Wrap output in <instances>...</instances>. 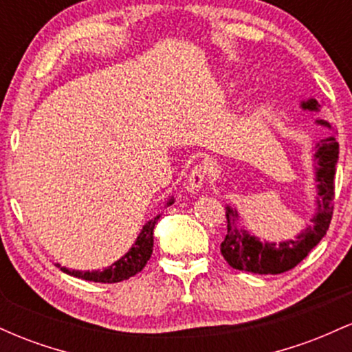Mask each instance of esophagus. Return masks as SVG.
I'll list each match as a JSON object with an SVG mask.
<instances>
[{
  "mask_svg": "<svg viewBox=\"0 0 352 352\" xmlns=\"http://www.w3.org/2000/svg\"><path fill=\"white\" fill-rule=\"evenodd\" d=\"M208 177L207 165L199 164L192 168L188 173V190L190 192H199V190L204 187L205 180Z\"/></svg>",
  "mask_w": 352,
  "mask_h": 352,
  "instance_id": "34e87169",
  "label": "esophagus"
}]
</instances>
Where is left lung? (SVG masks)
Here are the masks:
<instances>
[{
    "instance_id": "8db88e82",
    "label": "left lung",
    "mask_w": 352,
    "mask_h": 352,
    "mask_svg": "<svg viewBox=\"0 0 352 352\" xmlns=\"http://www.w3.org/2000/svg\"><path fill=\"white\" fill-rule=\"evenodd\" d=\"M302 109L319 111L318 100L309 99L301 104ZM318 124L328 125L324 120ZM339 155V144L336 137L329 135L316 144V180H318V212L309 225L296 240L283 243H261L258 238L250 235L245 230L236 228V210L227 207L228 233L221 241L220 252L233 270L258 274H280L293 270L301 263L311 250L316 246L328 232L334 210V175Z\"/></svg>"
}]
</instances>
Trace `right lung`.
I'll use <instances>...</instances> for the list:
<instances>
[{"mask_svg":"<svg viewBox=\"0 0 352 352\" xmlns=\"http://www.w3.org/2000/svg\"><path fill=\"white\" fill-rule=\"evenodd\" d=\"M172 201L173 200L168 201L167 205H172ZM157 220H159V217L153 218L151 221H147V223L144 225L140 235L137 236V241L132 245V248L129 250V252L125 253L119 261H116L114 265L109 266L106 270H102V272H76V270L60 268V265H56V266L63 270L64 273L86 281L119 283V281L129 280L131 276H134V274L142 272L144 266L147 265L148 258L152 256L153 227H155Z\"/></svg>","mask_w":352,"mask_h":352,"instance_id":"right-lung-1","label":"right lung"}]
</instances>
